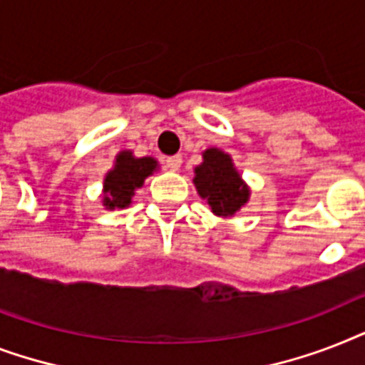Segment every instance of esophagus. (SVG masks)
<instances>
[{
	"label": "esophagus",
	"instance_id": "obj_1",
	"mask_svg": "<svg viewBox=\"0 0 365 365\" xmlns=\"http://www.w3.org/2000/svg\"><path fill=\"white\" fill-rule=\"evenodd\" d=\"M165 165L166 168H170L172 172L180 170V166H182V155H172V157H166Z\"/></svg>",
	"mask_w": 365,
	"mask_h": 365
}]
</instances>
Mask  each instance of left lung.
Instances as JSON below:
<instances>
[{"instance_id":"left-lung-1","label":"left lung","mask_w":365,"mask_h":365,"mask_svg":"<svg viewBox=\"0 0 365 365\" xmlns=\"http://www.w3.org/2000/svg\"><path fill=\"white\" fill-rule=\"evenodd\" d=\"M205 163L195 168V185L202 199L208 200L216 216H233L248 200V187L235 170L231 157L220 149H206Z\"/></svg>"}]
</instances>
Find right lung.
<instances>
[{
	"mask_svg": "<svg viewBox=\"0 0 365 365\" xmlns=\"http://www.w3.org/2000/svg\"><path fill=\"white\" fill-rule=\"evenodd\" d=\"M157 160L151 157L134 159L130 151L117 157L115 168L104 180V205L108 208H125L130 205L134 189L142 187L143 180L155 170Z\"/></svg>",
	"mask_w": 365,
	"mask_h": 365,
	"instance_id": "1",
	"label": "right lung"
}]
</instances>
